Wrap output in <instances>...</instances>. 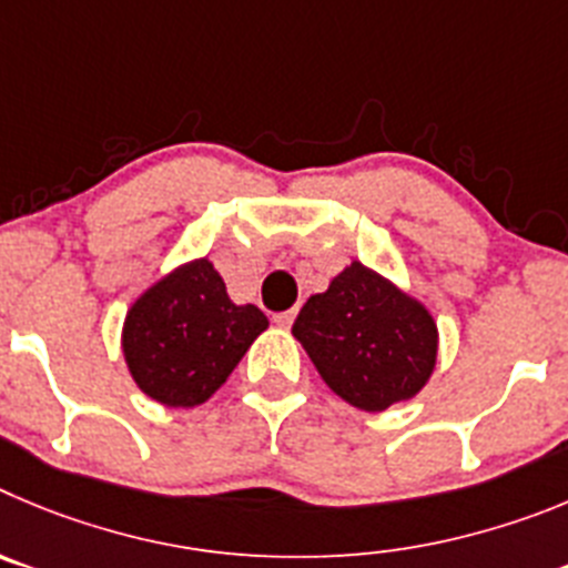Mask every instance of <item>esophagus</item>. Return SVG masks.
Returning <instances> with one entry per match:
<instances>
[{
  "instance_id": "1",
  "label": "esophagus",
  "mask_w": 568,
  "mask_h": 568,
  "mask_svg": "<svg viewBox=\"0 0 568 568\" xmlns=\"http://www.w3.org/2000/svg\"><path fill=\"white\" fill-rule=\"evenodd\" d=\"M294 311H283V314H274V325L277 328H291V322H294Z\"/></svg>"
}]
</instances>
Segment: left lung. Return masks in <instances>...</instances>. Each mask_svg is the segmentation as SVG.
<instances>
[{
  "label": "left lung",
  "instance_id": "1",
  "mask_svg": "<svg viewBox=\"0 0 568 568\" xmlns=\"http://www.w3.org/2000/svg\"><path fill=\"white\" fill-rule=\"evenodd\" d=\"M291 334L322 382L356 410L382 413L410 402L436 371L438 325L430 308L359 260L308 296Z\"/></svg>",
  "mask_w": 568,
  "mask_h": 568
}]
</instances>
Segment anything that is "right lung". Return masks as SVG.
<instances>
[{
	"mask_svg": "<svg viewBox=\"0 0 568 568\" xmlns=\"http://www.w3.org/2000/svg\"><path fill=\"white\" fill-rule=\"evenodd\" d=\"M268 328L257 305H237L209 257L189 260L138 296L121 354L138 390L163 407H197L221 390Z\"/></svg>",
	"mask_w": 568,
	"mask_h": 568,
	"instance_id": "1",
	"label": "right lung"
}]
</instances>
